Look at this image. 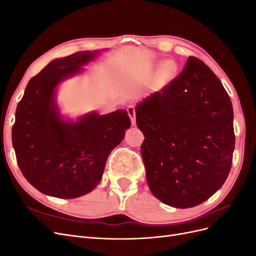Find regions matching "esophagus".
I'll return each mask as SVG.
<instances>
[{"mask_svg":"<svg viewBox=\"0 0 256 256\" xmlns=\"http://www.w3.org/2000/svg\"><path fill=\"white\" fill-rule=\"evenodd\" d=\"M127 112H128V115H129V118H130V120H131V124H132V125H136V109H134V106H129L128 108H127Z\"/></svg>","mask_w":256,"mask_h":256,"instance_id":"esophagus-1","label":"esophagus"}]
</instances>
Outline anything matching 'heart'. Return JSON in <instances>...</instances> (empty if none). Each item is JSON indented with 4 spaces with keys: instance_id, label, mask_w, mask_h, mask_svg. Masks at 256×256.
<instances>
[{
    "instance_id": "b5f03b06",
    "label": "heart",
    "mask_w": 256,
    "mask_h": 256,
    "mask_svg": "<svg viewBox=\"0 0 256 256\" xmlns=\"http://www.w3.org/2000/svg\"><path fill=\"white\" fill-rule=\"evenodd\" d=\"M176 69H177L176 65L173 63V62H166L164 66L161 67V70H160L161 79L164 81L171 80L176 74Z\"/></svg>"
}]
</instances>
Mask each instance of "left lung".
Here are the masks:
<instances>
[{
  "mask_svg": "<svg viewBox=\"0 0 256 256\" xmlns=\"http://www.w3.org/2000/svg\"><path fill=\"white\" fill-rule=\"evenodd\" d=\"M136 110L154 196L172 207L190 208L222 187L235 148L233 106L204 62L189 56L182 72Z\"/></svg>",
  "mask_w": 256,
  "mask_h": 256,
  "instance_id": "left-lung-1",
  "label": "left lung"
}]
</instances>
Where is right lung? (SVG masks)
Wrapping results in <instances>:
<instances>
[{
  "instance_id": "add662e5",
  "label": "right lung",
  "mask_w": 256,
  "mask_h": 256,
  "mask_svg": "<svg viewBox=\"0 0 256 256\" xmlns=\"http://www.w3.org/2000/svg\"><path fill=\"white\" fill-rule=\"evenodd\" d=\"M96 52H76L54 60L26 85L12 129L18 166L38 191L60 198L86 194L102 180L110 152L131 122L125 110L90 113L64 122L54 102L60 81L82 70Z\"/></svg>"
}]
</instances>
